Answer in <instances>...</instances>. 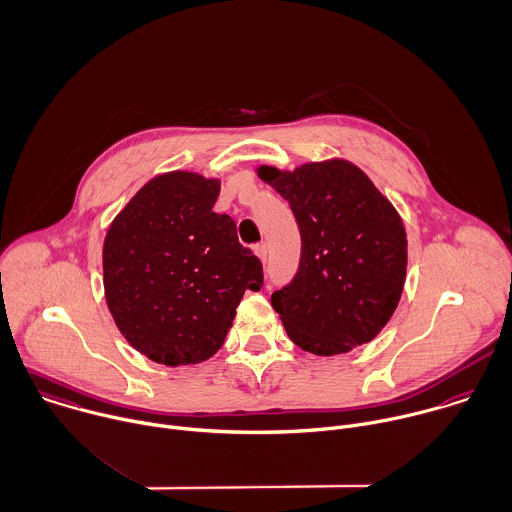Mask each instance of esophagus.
<instances>
[{
    "label": "esophagus",
    "mask_w": 512,
    "mask_h": 512,
    "mask_svg": "<svg viewBox=\"0 0 512 512\" xmlns=\"http://www.w3.org/2000/svg\"><path fill=\"white\" fill-rule=\"evenodd\" d=\"M254 252H256V256H258L262 262H266V258H268V248H266V244L254 246Z\"/></svg>",
    "instance_id": "34e87169"
}]
</instances>
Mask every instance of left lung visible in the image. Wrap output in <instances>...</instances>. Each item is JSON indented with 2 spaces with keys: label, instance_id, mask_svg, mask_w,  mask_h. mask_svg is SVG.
<instances>
[{
  "label": "left lung",
  "instance_id": "8db88e82",
  "mask_svg": "<svg viewBox=\"0 0 512 512\" xmlns=\"http://www.w3.org/2000/svg\"><path fill=\"white\" fill-rule=\"evenodd\" d=\"M256 172L288 200L302 234L300 270L272 294L288 338L326 357L373 340L407 274V234L391 200L345 159Z\"/></svg>",
  "mask_w": 512,
  "mask_h": 512
}]
</instances>
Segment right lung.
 <instances>
[{
	"instance_id": "right-lung-1",
	"label": "right lung",
	"mask_w": 512,
	"mask_h": 512,
	"mask_svg": "<svg viewBox=\"0 0 512 512\" xmlns=\"http://www.w3.org/2000/svg\"><path fill=\"white\" fill-rule=\"evenodd\" d=\"M220 178L153 176L113 218L103 244L109 312L137 351L178 367L212 357L262 264L238 242L228 214L212 212Z\"/></svg>"
}]
</instances>
